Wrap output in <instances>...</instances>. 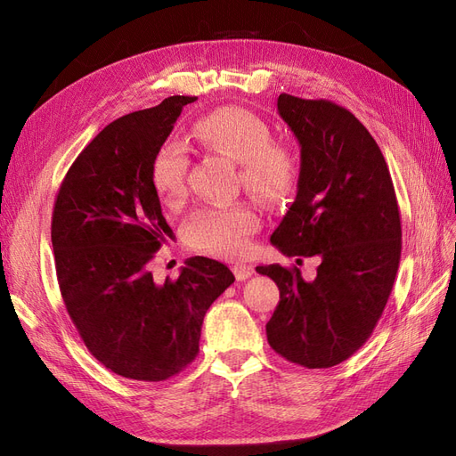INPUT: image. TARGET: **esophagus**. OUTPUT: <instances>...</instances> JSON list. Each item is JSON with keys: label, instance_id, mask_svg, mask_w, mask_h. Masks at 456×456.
I'll return each instance as SVG.
<instances>
[{"label": "esophagus", "instance_id": "obj_1", "mask_svg": "<svg viewBox=\"0 0 456 456\" xmlns=\"http://www.w3.org/2000/svg\"><path fill=\"white\" fill-rule=\"evenodd\" d=\"M232 272L238 278V281H243L247 278H251V275L255 273V266L253 265H245V262H236V265L232 266Z\"/></svg>", "mask_w": 456, "mask_h": 456}]
</instances>
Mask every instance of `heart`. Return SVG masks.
<instances>
[{
	"mask_svg": "<svg viewBox=\"0 0 456 456\" xmlns=\"http://www.w3.org/2000/svg\"><path fill=\"white\" fill-rule=\"evenodd\" d=\"M196 139L220 154L240 161L243 186L262 201L278 203L295 191L298 156L285 144L272 141V129L260 116L240 106H224L200 118ZM188 150L176 141L163 142L150 165V181L159 200L175 207L186 196ZM260 226L249 203L201 207L184 224V240L196 251L215 256H240Z\"/></svg>",
	"mask_w": 456,
	"mask_h": 456,
	"instance_id": "1",
	"label": "heart"
}]
</instances>
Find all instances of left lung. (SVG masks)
<instances>
[{"label":"left lung","instance_id":"8db88e82","mask_svg":"<svg viewBox=\"0 0 456 456\" xmlns=\"http://www.w3.org/2000/svg\"><path fill=\"white\" fill-rule=\"evenodd\" d=\"M278 112L300 144L297 198L272 233L287 256H320L314 281L300 270L256 266L280 287L266 323L287 362L327 369L370 337L402 256V220L379 144L346 108L281 93Z\"/></svg>","mask_w":456,"mask_h":456}]
</instances>
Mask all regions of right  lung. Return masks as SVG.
Masks as SVG:
<instances>
[{"label": "right lung", "instance_id": "1", "mask_svg": "<svg viewBox=\"0 0 456 456\" xmlns=\"http://www.w3.org/2000/svg\"><path fill=\"white\" fill-rule=\"evenodd\" d=\"M194 101L175 94L110 123L54 201L51 241L68 315L96 360L131 380H167L194 362L205 312L236 280L205 256L163 283L150 270L173 236L150 181L151 158Z\"/></svg>", "mask_w": 456, "mask_h": 456}]
</instances>
